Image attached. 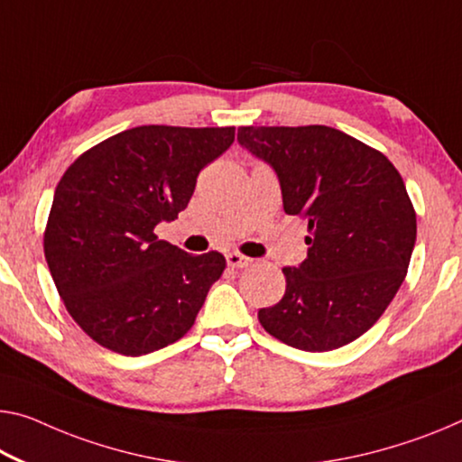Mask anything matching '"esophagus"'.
<instances>
[{"label":"esophagus","instance_id":"34e87169","mask_svg":"<svg viewBox=\"0 0 462 462\" xmlns=\"http://www.w3.org/2000/svg\"><path fill=\"white\" fill-rule=\"evenodd\" d=\"M226 264L231 268H245L252 264V258H247V255L239 254V252H229L226 254Z\"/></svg>","mask_w":462,"mask_h":462}]
</instances>
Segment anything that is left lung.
I'll use <instances>...</instances> for the list:
<instances>
[{"label": "left lung", "instance_id": "8db88e82", "mask_svg": "<svg viewBox=\"0 0 462 462\" xmlns=\"http://www.w3.org/2000/svg\"><path fill=\"white\" fill-rule=\"evenodd\" d=\"M237 142L279 177L282 208L308 221V258L258 320L301 351H332L370 330L407 274L413 204L384 154L328 125L239 127Z\"/></svg>", "mask_w": 462, "mask_h": 462}]
</instances>
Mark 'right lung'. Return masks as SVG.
I'll use <instances>...</instances> for the list:
<instances>
[{
  "mask_svg": "<svg viewBox=\"0 0 462 462\" xmlns=\"http://www.w3.org/2000/svg\"><path fill=\"white\" fill-rule=\"evenodd\" d=\"M236 127L140 125L78 157L55 188L45 258L74 322L105 349L140 357L194 326L218 252L191 255L157 237L188 207L198 173Z\"/></svg>",
  "mask_w": 462,
  "mask_h": 462,
  "instance_id": "right-lung-1",
  "label": "right lung"
}]
</instances>
